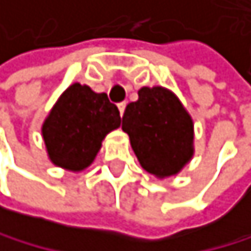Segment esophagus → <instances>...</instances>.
<instances>
[{
    "mask_svg": "<svg viewBox=\"0 0 251 251\" xmlns=\"http://www.w3.org/2000/svg\"><path fill=\"white\" fill-rule=\"evenodd\" d=\"M126 105H127V102H119L118 104V108H119V113H121V116L124 115V110H126Z\"/></svg>",
    "mask_w": 251,
    "mask_h": 251,
    "instance_id": "obj_1",
    "label": "esophagus"
}]
</instances>
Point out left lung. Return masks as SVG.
<instances>
[{"mask_svg": "<svg viewBox=\"0 0 251 251\" xmlns=\"http://www.w3.org/2000/svg\"><path fill=\"white\" fill-rule=\"evenodd\" d=\"M123 130L141 166L164 178L181 171L194 153V126L172 91L143 87L123 116Z\"/></svg>", "mask_w": 251, "mask_h": 251, "instance_id": "1", "label": "left lung"}]
</instances>
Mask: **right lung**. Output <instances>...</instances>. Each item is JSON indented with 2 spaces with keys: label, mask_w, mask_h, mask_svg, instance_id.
Wrapping results in <instances>:
<instances>
[{
  "label": "right lung",
  "mask_w": 251,
  "mask_h": 251,
  "mask_svg": "<svg viewBox=\"0 0 251 251\" xmlns=\"http://www.w3.org/2000/svg\"><path fill=\"white\" fill-rule=\"evenodd\" d=\"M119 126V110L105 93L73 83L55 102L42 133L55 166L77 172L90 166L105 135Z\"/></svg>",
  "instance_id": "obj_1"
}]
</instances>
